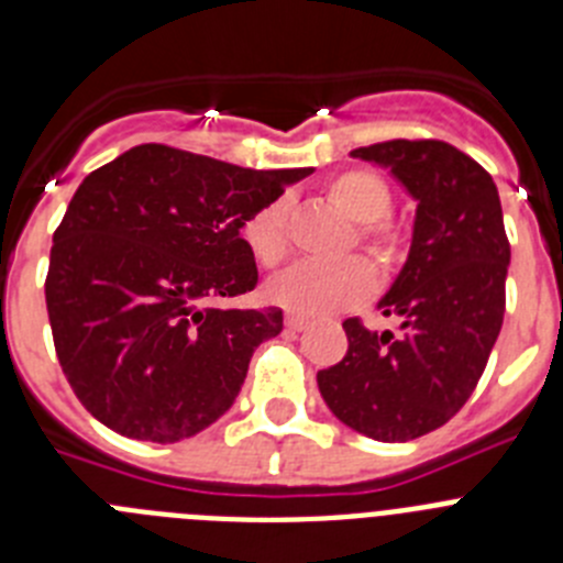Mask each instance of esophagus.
Listing matches in <instances>:
<instances>
[{
	"label": "esophagus",
	"instance_id": "1",
	"mask_svg": "<svg viewBox=\"0 0 563 563\" xmlns=\"http://www.w3.org/2000/svg\"><path fill=\"white\" fill-rule=\"evenodd\" d=\"M285 324H287V330H292V332H301V330H307V324H310V321H307L305 316H296V312H287Z\"/></svg>",
	"mask_w": 563,
	"mask_h": 563
}]
</instances>
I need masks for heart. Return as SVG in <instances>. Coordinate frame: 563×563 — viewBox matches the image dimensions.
Segmentation results:
<instances>
[{"instance_id": "1", "label": "heart", "mask_w": 563, "mask_h": 563, "mask_svg": "<svg viewBox=\"0 0 563 563\" xmlns=\"http://www.w3.org/2000/svg\"><path fill=\"white\" fill-rule=\"evenodd\" d=\"M321 194L352 220L350 247H361L380 271H391L406 253V222L389 211L391 186L380 172L366 166H350L327 177ZM242 242L262 267H276L290 251V206L287 200H271L242 222ZM375 287V273L361 258H346L338 265L301 262L267 282L271 301L301 316L350 310L361 305Z\"/></svg>"}]
</instances>
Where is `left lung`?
<instances>
[{"mask_svg": "<svg viewBox=\"0 0 563 563\" xmlns=\"http://www.w3.org/2000/svg\"><path fill=\"white\" fill-rule=\"evenodd\" d=\"M389 166L417 200L409 262L383 296L402 335L346 318L350 350L318 372L332 415L380 442L440 429L474 395L505 318L510 242L490 174L445 141H386L355 148Z\"/></svg>", "mask_w": 563, "mask_h": 563, "instance_id": "obj_1", "label": "left lung"}]
</instances>
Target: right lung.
I'll list each match as a JSON object with an SVG mask.
<instances>
[{
	"instance_id": "1",
	"label": "right lung",
	"mask_w": 563,
	"mask_h": 563,
	"mask_svg": "<svg viewBox=\"0 0 563 563\" xmlns=\"http://www.w3.org/2000/svg\"><path fill=\"white\" fill-rule=\"evenodd\" d=\"M307 168L253 172L143 143L84 177L44 278L62 372L89 415L132 440L177 442L236 400L282 310H231L253 290L242 222Z\"/></svg>"
}]
</instances>
